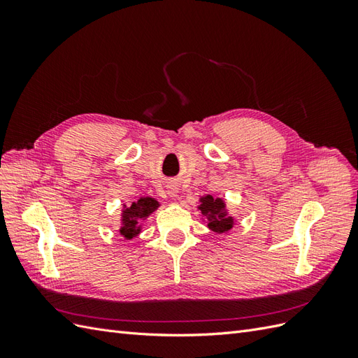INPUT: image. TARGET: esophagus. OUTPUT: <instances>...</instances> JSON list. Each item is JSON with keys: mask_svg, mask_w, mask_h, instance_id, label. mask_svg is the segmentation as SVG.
<instances>
[{"mask_svg": "<svg viewBox=\"0 0 358 358\" xmlns=\"http://www.w3.org/2000/svg\"><path fill=\"white\" fill-rule=\"evenodd\" d=\"M178 191H179V189H178L176 187H169V191H167V192H169V196L176 197V196H178Z\"/></svg>", "mask_w": 358, "mask_h": 358, "instance_id": "1", "label": "esophagus"}]
</instances>
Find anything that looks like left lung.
Masks as SVG:
<instances>
[{"mask_svg": "<svg viewBox=\"0 0 358 358\" xmlns=\"http://www.w3.org/2000/svg\"><path fill=\"white\" fill-rule=\"evenodd\" d=\"M199 210L201 212L203 221L208 222V229L212 230L216 234L229 233L233 225L236 224V220L231 215H229L227 210V204L222 199L213 197V196H204L200 197Z\"/></svg>", "mask_w": 358, "mask_h": 358, "instance_id": "left-lung-1", "label": "left lung"}]
</instances>
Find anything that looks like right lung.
Segmentation results:
<instances>
[{"label": "right lung", "instance_id": "right-lung-1", "mask_svg": "<svg viewBox=\"0 0 358 358\" xmlns=\"http://www.w3.org/2000/svg\"><path fill=\"white\" fill-rule=\"evenodd\" d=\"M159 208V203L152 197H140L129 206L124 204L121 213V227L119 234L125 241H131L142 231V222L149 218Z\"/></svg>", "mask_w": 358, "mask_h": 358}]
</instances>
